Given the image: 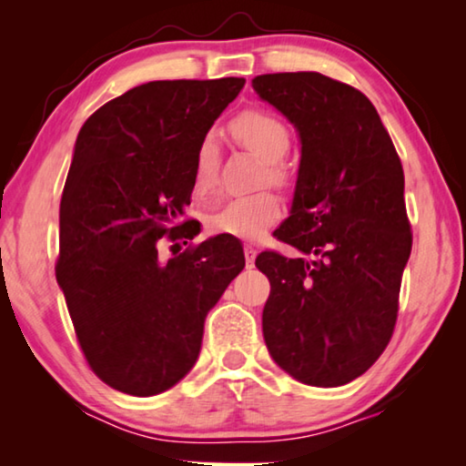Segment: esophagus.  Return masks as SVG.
I'll return each instance as SVG.
<instances>
[{
	"mask_svg": "<svg viewBox=\"0 0 466 466\" xmlns=\"http://www.w3.org/2000/svg\"><path fill=\"white\" fill-rule=\"evenodd\" d=\"M244 254H246V263H248V267H252L254 260H257V248L250 246V244H246V246H244Z\"/></svg>",
	"mask_w": 466,
	"mask_h": 466,
	"instance_id": "1",
	"label": "esophagus"
}]
</instances>
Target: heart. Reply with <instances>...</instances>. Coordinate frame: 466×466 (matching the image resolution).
Wrapping results in <instances>:
<instances>
[{"label": "heart", "instance_id": "obj_1", "mask_svg": "<svg viewBox=\"0 0 466 466\" xmlns=\"http://www.w3.org/2000/svg\"><path fill=\"white\" fill-rule=\"evenodd\" d=\"M233 136L252 150L254 155L269 163L273 182H284L286 174L279 161L290 148V133L282 120L260 110L239 114L231 125ZM220 150L216 137L209 133L199 142L193 158V193L208 197L218 182ZM282 218V203L273 193H254L227 199L206 216V225L212 233L231 235L239 239H258Z\"/></svg>", "mask_w": 466, "mask_h": 466}]
</instances>
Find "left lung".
<instances>
[{"mask_svg":"<svg viewBox=\"0 0 466 466\" xmlns=\"http://www.w3.org/2000/svg\"><path fill=\"white\" fill-rule=\"evenodd\" d=\"M252 86L301 139L290 216L273 233L301 254L257 257L271 284L267 350L303 384L343 386L380 359L397 322L411 252L400 158L354 86L318 72L263 74Z\"/></svg>","mask_w":466,"mask_h":466,"instance_id":"8db88e82","label":"left lung"}]
</instances>
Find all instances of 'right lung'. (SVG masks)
<instances>
[{
    "instance_id": "1",
    "label": "right lung",
    "mask_w": 466,
    "mask_h": 466,
    "mask_svg": "<svg viewBox=\"0 0 466 466\" xmlns=\"http://www.w3.org/2000/svg\"><path fill=\"white\" fill-rule=\"evenodd\" d=\"M244 78L155 80L91 114L74 146L59 209V282L95 375L114 390H169L199 359L203 322L244 269L216 235L158 258V239H193L184 220L195 150Z\"/></svg>"
}]
</instances>
